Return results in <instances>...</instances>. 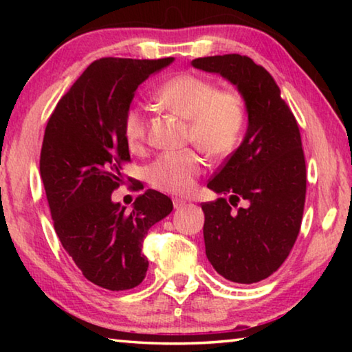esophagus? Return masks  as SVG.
I'll return each mask as SVG.
<instances>
[{
  "instance_id": "34e87169",
  "label": "esophagus",
  "mask_w": 352,
  "mask_h": 352,
  "mask_svg": "<svg viewBox=\"0 0 352 352\" xmlns=\"http://www.w3.org/2000/svg\"><path fill=\"white\" fill-rule=\"evenodd\" d=\"M186 204H188V201L183 200V199H177V197L174 199V208H175V210H180V208H183Z\"/></svg>"
}]
</instances>
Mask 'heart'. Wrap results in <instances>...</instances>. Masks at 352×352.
<instances>
[{
  "instance_id": "heart-1",
  "label": "heart",
  "mask_w": 352,
  "mask_h": 352,
  "mask_svg": "<svg viewBox=\"0 0 352 352\" xmlns=\"http://www.w3.org/2000/svg\"><path fill=\"white\" fill-rule=\"evenodd\" d=\"M153 99L174 115L188 121L186 141L212 158H223L239 144L247 124V104L241 91L219 88L205 77L183 73L164 80ZM148 121L144 111L132 107L122 119V133L132 152H142ZM204 172V160L188 148L166 152L148 166L147 178L155 189L168 194H188Z\"/></svg>"
}]
</instances>
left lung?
<instances>
[{"mask_svg":"<svg viewBox=\"0 0 352 352\" xmlns=\"http://www.w3.org/2000/svg\"><path fill=\"white\" fill-rule=\"evenodd\" d=\"M192 67L234 83L248 111L242 144L208 182L230 200L201 204L206 258L228 281L259 283L287 259L301 228L306 162L300 129L275 79L250 57H200ZM241 198L249 206L233 210Z\"/></svg>","mask_w":352,"mask_h":352,"instance_id":"1","label":"left lung"}]
</instances>
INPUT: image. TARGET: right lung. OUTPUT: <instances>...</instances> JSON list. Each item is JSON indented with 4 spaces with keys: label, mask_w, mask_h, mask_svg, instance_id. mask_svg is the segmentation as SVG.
<instances>
[{
    "label": "right lung",
    "mask_w": 352,
    "mask_h": 352,
    "mask_svg": "<svg viewBox=\"0 0 352 352\" xmlns=\"http://www.w3.org/2000/svg\"><path fill=\"white\" fill-rule=\"evenodd\" d=\"M104 57L83 71L47 119L40 153L52 223L82 275L107 290H129L146 278L147 231L174 210L158 190L140 194L132 211L113 204L130 153L122 119L136 88L172 63ZM133 189H144L133 183Z\"/></svg>",
    "instance_id": "right-lung-1"
}]
</instances>
